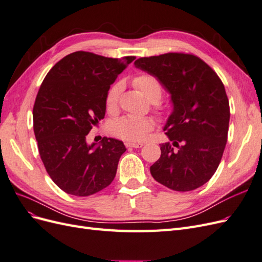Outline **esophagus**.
Segmentation results:
<instances>
[{"label":"esophagus","instance_id":"esophagus-1","mask_svg":"<svg viewBox=\"0 0 262 262\" xmlns=\"http://www.w3.org/2000/svg\"><path fill=\"white\" fill-rule=\"evenodd\" d=\"M144 144L141 143V142H126V143H125L126 147H134V148H140Z\"/></svg>","mask_w":262,"mask_h":262}]
</instances>
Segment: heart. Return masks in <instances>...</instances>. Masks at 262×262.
I'll list each match as a JSON object with an SVG mask.
<instances>
[{
	"mask_svg": "<svg viewBox=\"0 0 262 262\" xmlns=\"http://www.w3.org/2000/svg\"><path fill=\"white\" fill-rule=\"evenodd\" d=\"M133 85L152 102L162 98L163 86L158 78L152 74L142 73L133 78ZM121 84L117 83L110 87L106 95V109L113 113L117 109ZM154 128V121L150 118L124 116L110 125V132L115 137L126 141L145 140Z\"/></svg>",
	"mask_w": 262,
	"mask_h": 262,
	"instance_id": "b5f03b06",
	"label": "heart"
}]
</instances>
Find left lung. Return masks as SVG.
<instances>
[{
    "instance_id": "obj_1",
    "label": "left lung",
    "mask_w": 262,
    "mask_h": 262,
    "mask_svg": "<svg viewBox=\"0 0 262 262\" xmlns=\"http://www.w3.org/2000/svg\"><path fill=\"white\" fill-rule=\"evenodd\" d=\"M134 64L156 76L173 104L164 128L172 144H161V157L149 168L153 178L175 191L203 186L216 171L227 142L231 113L221 78L191 53L144 57Z\"/></svg>"
}]
</instances>
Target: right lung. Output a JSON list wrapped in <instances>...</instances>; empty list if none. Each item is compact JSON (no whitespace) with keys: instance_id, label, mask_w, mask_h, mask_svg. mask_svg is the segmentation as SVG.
I'll use <instances>...</instances> for the list:
<instances>
[{"instance_id":"obj_1","label":"right lung","mask_w":262,"mask_h":262,"mask_svg":"<svg viewBox=\"0 0 262 262\" xmlns=\"http://www.w3.org/2000/svg\"><path fill=\"white\" fill-rule=\"evenodd\" d=\"M134 59L76 51L55 63L41 83L34 132L47 172L64 192L87 196L113 182L124 144L102 138L98 146L89 145L86 136L105 117L110 85Z\"/></svg>"}]
</instances>
